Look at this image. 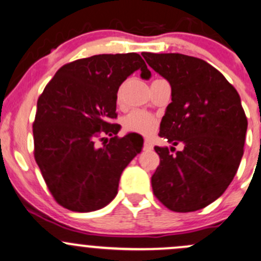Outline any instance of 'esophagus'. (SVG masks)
I'll list each match as a JSON object with an SVG mask.
<instances>
[{
	"mask_svg": "<svg viewBox=\"0 0 261 261\" xmlns=\"http://www.w3.org/2000/svg\"><path fill=\"white\" fill-rule=\"evenodd\" d=\"M144 149L145 150H152L153 149V143L149 139H145L144 141Z\"/></svg>",
	"mask_w": 261,
	"mask_h": 261,
	"instance_id": "1",
	"label": "esophagus"
}]
</instances>
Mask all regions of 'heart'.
Listing matches in <instances>:
<instances>
[{
    "mask_svg": "<svg viewBox=\"0 0 261 261\" xmlns=\"http://www.w3.org/2000/svg\"><path fill=\"white\" fill-rule=\"evenodd\" d=\"M123 125L127 130L137 132V133L152 134L158 125V120L152 114L143 111H133L123 120Z\"/></svg>",
    "mask_w": 261,
    "mask_h": 261,
    "instance_id": "1",
    "label": "heart"
}]
</instances>
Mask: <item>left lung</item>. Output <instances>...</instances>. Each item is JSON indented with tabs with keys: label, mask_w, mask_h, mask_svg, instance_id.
<instances>
[{
	"label": "left lung",
	"mask_w": 261,
	"mask_h": 261,
	"mask_svg": "<svg viewBox=\"0 0 261 261\" xmlns=\"http://www.w3.org/2000/svg\"><path fill=\"white\" fill-rule=\"evenodd\" d=\"M142 56L172 87V102L161 122V137L184 149L154 147L161 163L153 193L178 213L195 212L217 200L237 174L244 154L248 119L237 89L200 58L180 53Z\"/></svg>",
	"instance_id": "left-lung-1"
}]
</instances>
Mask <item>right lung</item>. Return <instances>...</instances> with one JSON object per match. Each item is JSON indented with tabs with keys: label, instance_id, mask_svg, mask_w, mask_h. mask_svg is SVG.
Instances as JSON below:
<instances>
[{
	"label": "right lung",
	"instance_id": "add662e5",
	"mask_svg": "<svg viewBox=\"0 0 261 261\" xmlns=\"http://www.w3.org/2000/svg\"><path fill=\"white\" fill-rule=\"evenodd\" d=\"M150 77L138 53L97 55L64 64L37 100L35 159L60 205L78 213L105 208L118 193L122 172L141 153L142 137L118 138L117 93L132 73ZM100 134L111 137L103 147Z\"/></svg>",
	"mask_w": 261,
	"mask_h": 261
}]
</instances>
